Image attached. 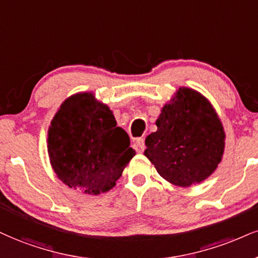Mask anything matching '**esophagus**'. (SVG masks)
<instances>
[{
  "label": "esophagus",
  "instance_id": "34e87169",
  "mask_svg": "<svg viewBox=\"0 0 258 258\" xmlns=\"http://www.w3.org/2000/svg\"><path fill=\"white\" fill-rule=\"evenodd\" d=\"M134 147L136 151L139 152V153L144 152L145 151V139H142V138L136 139L134 141Z\"/></svg>",
  "mask_w": 258,
  "mask_h": 258
}]
</instances>
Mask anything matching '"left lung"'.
Here are the masks:
<instances>
[{
  "mask_svg": "<svg viewBox=\"0 0 258 258\" xmlns=\"http://www.w3.org/2000/svg\"><path fill=\"white\" fill-rule=\"evenodd\" d=\"M146 138L145 155L167 182L190 186L205 180L221 161L225 133L218 114L199 92L179 88Z\"/></svg>",
  "mask_w": 258,
  "mask_h": 258,
  "instance_id": "obj_1",
  "label": "left lung"
}]
</instances>
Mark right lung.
I'll return each mask as SVG.
<instances>
[{"instance_id": "obj_1", "label": "right lung", "mask_w": 258, "mask_h": 258, "mask_svg": "<svg viewBox=\"0 0 258 258\" xmlns=\"http://www.w3.org/2000/svg\"><path fill=\"white\" fill-rule=\"evenodd\" d=\"M47 152L63 183L93 195L112 189L135 155L128 134L92 93L61 105L47 132Z\"/></svg>"}]
</instances>
